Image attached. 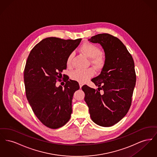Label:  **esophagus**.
Wrapping results in <instances>:
<instances>
[{"instance_id": "1", "label": "esophagus", "mask_w": 157, "mask_h": 157, "mask_svg": "<svg viewBox=\"0 0 157 157\" xmlns=\"http://www.w3.org/2000/svg\"><path fill=\"white\" fill-rule=\"evenodd\" d=\"M79 87H80V88H82V85H83V83H81V82H79Z\"/></svg>"}]
</instances>
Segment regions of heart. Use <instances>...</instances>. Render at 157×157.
<instances>
[{
	"label": "heart",
	"mask_w": 157,
	"mask_h": 157,
	"mask_svg": "<svg viewBox=\"0 0 157 157\" xmlns=\"http://www.w3.org/2000/svg\"><path fill=\"white\" fill-rule=\"evenodd\" d=\"M80 51L85 56L91 59V63L98 67H102L104 65L105 58L104 55L101 53V50L97 45L87 42L81 46ZM73 54L71 53L67 56V65L70 67L72 64V59ZM95 74L92 68L86 69H76L71 74V78L76 81L84 83L86 82Z\"/></svg>",
	"instance_id": "obj_1"
}]
</instances>
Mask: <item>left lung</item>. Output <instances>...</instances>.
I'll return each mask as SVG.
<instances>
[{"mask_svg": "<svg viewBox=\"0 0 157 157\" xmlns=\"http://www.w3.org/2000/svg\"><path fill=\"white\" fill-rule=\"evenodd\" d=\"M88 40L102 46L105 62L100 75L91 80L98 90L82 86L84 99L92 120L99 126L111 127L126 115L131 106L136 82L134 62L126 46L110 34H98Z\"/></svg>", "mask_w": 157, "mask_h": 157, "instance_id": "1", "label": "left lung"}]
</instances>
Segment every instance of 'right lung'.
<instances>
[{
  "mask_svg": "<svg viewBox=\"0 0 157 157\" xmlns=\"http://www.w3.org/2000/svg\"><path fill=\"white\" fill-rule=\"evenodd\" d=\"M82 39L45 38L35 45L27 59L24 70L26 98L39 120L46 127L57 129L71 118L74 94L79 89L78 82L62 75L67 69V56L79 45ZM63 76L62 88L56 86Z\"/></svg>",
  "mask_w": 157,
  "mask_h": 157,
  "instance_id": "1",
  "label": "right lung"
}]
</instances>
